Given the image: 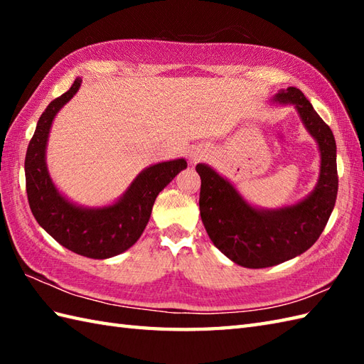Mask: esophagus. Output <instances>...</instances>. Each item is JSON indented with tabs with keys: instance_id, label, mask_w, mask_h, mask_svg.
<instances>
[{
	"instance_id": "obj_1",
	"label": "esophagus",
	"mask_w": 364,
	"mask_h": 364,
	"mask_svg": "<svg viewBox=\"0 0 364 364\" xmlns=\"http://www.w3.org/2000/svg\"><path fill=\"white\" fill-rule=\"evenodd\" d=\"M192 159L197 161V159H198V154H192Z\"/></svg>"
}]
</instances>
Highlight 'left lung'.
<instances>
[{
  "mask_svg": "<svg viewBox=\"0 0 364 364\" xmlns=\"http://www.w3.org/2000/svg\"><path fill=\"white\" fill-rule=\"evenodd\" d=\"M274 100L296 106L319 145V181L310 196L297 205L262 211L247 203L211 167H196L202 178L198 205L208 236L225 257L249 269L280 264L310 249L326 228L338 194L336 142L330 127L296 87L282 90Z\"/></svg>",
  "mask_w": 364,
  "mask_h": 364,
  "instance_id": "8db88e82",
  "label": "left lung"
}]
</instances>
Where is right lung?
<instances>
[{"instance_id":"add662e5","label":"right lung","mask_w":364,"mask_h":364,"mask_svg":"<svg viewBox=\"0 0 364 364\" xmlns=\"http://www.w3.org/2000/svg\"><path fill=\"white\" fill-rule=\"evenodd\" d=\"M81 86L76 78L65 94L46 106L26 150L25 175L29 208L53 239L82 257L105 259L128 250L149 223L159 192L188 167L184 159L159 162L137 175L123 197L111 206L81 208L68 202L54 186L45 162L46 141L54 115Z\"/></svg>"}]
</instances>
